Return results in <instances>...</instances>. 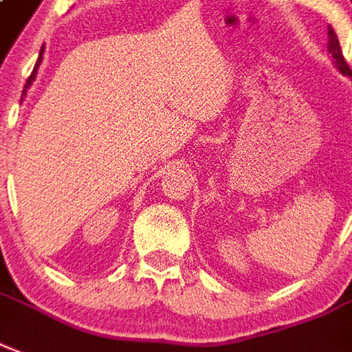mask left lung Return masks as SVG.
Instances as JSON below:
<instances>
[{"mask_svg": "<svg viewBox=\"0 0 352 352\" xmlns=\"http://www.w3.org/2000/svg\"><path fill=\"white\" fill-rule=\"evenodd\" d=\"M329 47H330V54H332V57H334V63H336V66L340 68V72L345 74V76H349V78H352V70L349 68L347 60H345V57H343V52H342V46H340V41H338V36L334 31H329Z\"/></svg>", "mask_w": 352, "mask_h": 352, "instance_id": "8db88e82", "label": "left lung"}]
</instances>
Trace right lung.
<instances>
[{"label": "right lung", "instance_id": "1", "mask_svg": "<svg viewBox=\"0 0 352 352\" xmlns=\"http://www.w3.org/2000/svg\"><path fill=\"white\" fill-rule=\"evenodd\" d=\"M42 63V52H41V55H38V60H36V65H35V70H33V74H31V76H29L28 78V83H25V89H28L29 85H31V83H33V79H35V76H36V68H38V65H41ZM25 92V91H23Z\"/></svg>", "mask_w": 352, "mask_h": 352}]
</instances>
